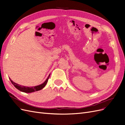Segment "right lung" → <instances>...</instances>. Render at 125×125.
<instances>
[{"instance_id": "obj_1", "label": "right lung", "mask_w": 125, "mask_h": 125, "mask_svg": "<svg viewBox=\"0 0 125 125\" xmlns=\"http://www.w3.org/2000/svg\"><path fill=\"white\" fill-rule=\"evenodd\" d=\"M50 74H49V75L48 76V77L47 78V79L46 80V81L43 83L40 84V85H38V86H34V87H31L21 86V85H20V84H19L17 83L13 82L12 80L10 79V78H9V79L10 80L11 83L13 84V85L19 90L21 91L22 92H25V93H31V92H33L35 91L41 90V89H42V88L45 87V86H46V84H47V83L48 82V79H49V78L50 77Z\"/></svg>"}]
</instances>
